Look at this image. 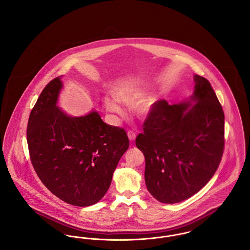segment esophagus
Instances as JSON below:
<instances>
[{
    "instance_id": "obj_1",
    "label": "esophagus",
    "mask_w": 250,
    "mask_h": 250,
    "mask_svg": "<svg viewBox=\"0 0 250 250\" xmlns=\"http://www.w3.org/2000/svg\"><path fill=\"white\" fill-rule=\"evenodd\" d=\"M127 134H128V138H129V140L131 141V142H132L134 139H135V133L133 132V131H129L128 132H127Z\"/></svg>"
}]
</instances>
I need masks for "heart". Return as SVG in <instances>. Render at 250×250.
Here are the masks:
<instances>
[{
	"instance_id": "1",
	"label": "heart",
	"mask_w": 250,
	"mask_h": 250,
	"mask_svg": "<svg viewBox=\"0 0 250 250\" xmlns=\"http://www.w3.org/2000/svg\"><path fill=\"white\" fill-rule=\"evenodd\" d=\"M148 94V90L146 88L123 87L116 93V98H106L104 101L106 110L116 115H123V108L120 103L128 106L136 105L139 103L136 107V113L142 117L148 116L152 110L151 104L146 102Z\"/></svg>"
}]
</instances>
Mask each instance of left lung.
<instances>
[{"mask_svg": "<svg viewBox=\"0 0 250 250\" xmlns=\"http://www.w3.org/2000/svg\"><path fill=\"white\" fill-rule=\"evenodd\" d=\"M194 92L181 103L160 101L136 146L146 160L147 191L162 203L194 196L211 179L224 149L225 117L209 81L194 75Z\"/></svg>", "mask_w": 250, "mask_h": 250, "instance_id": "1", "label": "left lung"}]
</instances>
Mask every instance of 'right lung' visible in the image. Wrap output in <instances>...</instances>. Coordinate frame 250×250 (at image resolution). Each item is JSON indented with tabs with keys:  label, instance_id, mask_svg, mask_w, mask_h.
Wrapping results in <instances>:
<instances>
[{
	"label": "right lung",
	"instance_id": "right-lung-1",
	"mask_svg": "<svg viewBox=\"0 0 250 250\" xmlns=\"http://www.w3.org/2000/svg\"><path fill=\"white\" fill-rule=\"evenodd\" d=\"M61 77L46 85L34 106L27 143L43 184L66 203L86 207L104 197L129 139L126 131L106 124L94 109L73 117L58 107Z\"/></svg>",
	"mask_w": 250,
	"mask_h": 250
}]
</instances>
